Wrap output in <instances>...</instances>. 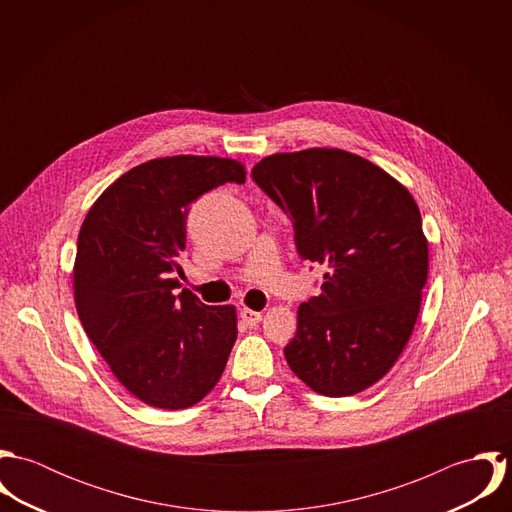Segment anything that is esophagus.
Wrapping results in <instances>:
<instances>
[{
	"instance_id": "esophagus-1",
	"label": "esophagus",
	"mask_w": 512,
	"mask_h": 512,
	"mask_svg": "<svg viewBox=\"0 0 512 512\" xmlns=\"http://www.w3.org/2000/svg\"><path fill=\"white\" fill-rule=\"evenodd\" d=\"M240 317H242V321H244L246 325H250V327H256V325L262 321V313H260V311H252V309H248V307H242V309H240Z\"/></svg>"
}]
</instances>
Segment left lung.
Returning a JSON list of instances; mask_svg holds the SVG:
<instances>
[{"mask_svg": "<svg viewBox=\"0 0 512 512\" xmlns=\"http://www.w3.org/2000/svg\"><path fill=\"white\" fill-rule=\"evenodd\" d=\"M254 183L292 219L297 254L327 266L321 293L297 309L284 355L323 396H353L398 361L428 280L416 201L361 155L313 147L264 157Z\"/></svg>", "mask_w": 512, "mask_h": 512, "instance_id": "obj_1", "label": "left lung"}]
</instances>
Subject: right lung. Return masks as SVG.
Listing matches in <instances>:
<instances>
[{
    "label": "right lung",
    "mask_w": 512,
    "mask_h": 512,
    "mask_svg": "<svg viewBox=\"0 0 512 512\" xmlns=\"http://www.w3.org/2000/svg\"><path fill=\"white\" fill-rule=\"evenodd\" d=\"M224 157L151 159L114 181L80 226L74 303L98 353L128 392L183 410L219 382L236 341L232 305H205L179 288L189 205L224 183H244Z\"/></svg>",
    "instance_id": "1"
}]
</instances>
